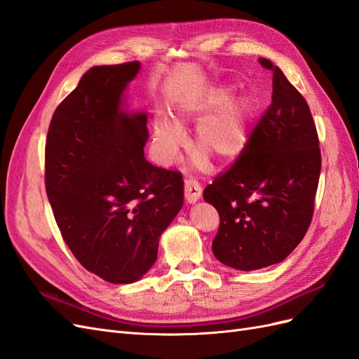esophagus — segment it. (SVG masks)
<instances>
[{
    "label": "esophagus",
    "mask_w": 359,
    "mask_h": 359,
    "mask_svg": "<svg viewBox=\"0 0 359 359\" xmlns=\"http://www.w3.org/2000/svg\"><path fill=\"white\" fill-rule=\"evenodd\" d=\"M202 194V187L199 186V182L193 178H189L184 181V196H186V201L189 203H194L201 199Z\"/></svg>",
    "instance_id": "34e87169"
}]
</instances>
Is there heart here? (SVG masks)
I'll use <instances>...</instances> for the list:
<instances>
[{
  "mask_svg": "<svg viewBox=\"0 0 359 359\" xmlns=\"http://www.w3.org/2000/svg\"><path fill=\"white\" fill-rule=\"evenodd\" d=\"M229 88H217L205 94L202 99L184 103L175 115L180 121L190 118H202L194 133L193 147L198 151V166H203L205 156L214 161L223 163L240 156L250 140V132L256 115V103L248 95L235 97L231 100ZM153 144L157 157L163 163L175 160L184 144L182 128L168 116H157L153 127Z\"/></svg>",
  "mask_w": 359,
  "mask_h": 359,
  "instance_id": "obj_1",
  "label": "heart"
}]
</instances>
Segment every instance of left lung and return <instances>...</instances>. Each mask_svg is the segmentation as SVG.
Instances as JSON below:
<instances>
[{
  "instance_id": "8db88e82",
  "label": "left lung",
  "mask_w": 359,
  "mask_h": 359,
  "mask_svg": "<svg viewBox=\"0 0 359 359\" xmlns=\"http://www.w3.org/2000/svg\"><path fill=\"white\" fill-rule=\"evenodd\" d=\"M273 102L241 156L203 190L219 211L212 253L222 264L255 271L285 260L307 233L320 175V148L310 107L277 66Z\"/></svg>"
}]
</instances>
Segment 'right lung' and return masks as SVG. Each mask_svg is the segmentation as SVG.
I'll return each instance as SVG.
<instances>
[{"label": "right lung", "instance_id": "add662e5", "mask_svg": "<svg viewBox=\"0 0 359 359\" xmlns=\"http://www.w3.org/2000/svg\"><path fill=\"white\" fill-rule=\"evenodd\" d=\"M139 61L86 72L50 119L45 184L62 240L90 273L115 285L147 274L180 212L184 181L147 161V114L123 94Z\"/></svg>", "mask_w": 359, "mask_h": 359}]
</instances>
